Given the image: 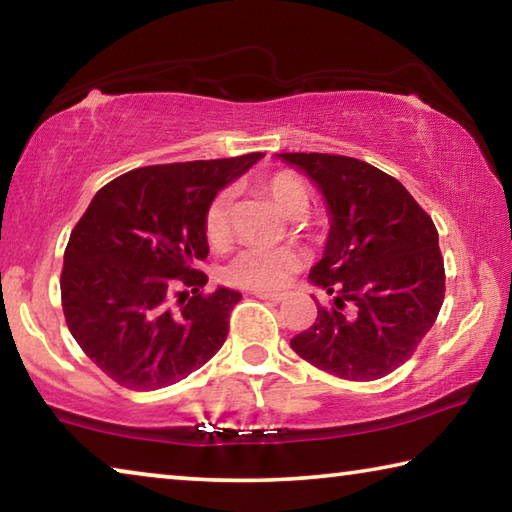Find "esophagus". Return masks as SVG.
<instances>
[{
	"mask_svg": "<svg viewBox=\"0 0 512 512\" xmlns=\"http://www.w3.org/2000/svg\"><path fill=\"white\" fill-rule=\"evenodd\" d=\"M255 296L259 300H266V302H282L284 300V293H264V291H257Z\"/></svg>",
	"mask_w": 512,
	"mask_h": 512,
	"instance_id": "obj_1",
	"label": "esophagus"
}]
</instances>
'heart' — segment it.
<instances>
[{
	"instance_id": "1",
	"label": "heart",
	"mask_w": 512,
	"mask_h": 512,
	"mask_svg": "<svg viewBox=\"0 0 512 512\" xmlns=\"http://www.w3.org/2000/svg\"><path fill=\"white\" fill-rule=\"evenodd\" d=\"M262 189L273 198L284 214L298 216L307 210L309 192L302 180L291 171H277L262 180ZM232 194L221 189L210 198L203 214V232L207 244L223 248L230 239ZM302 253L296 248H248L225 266V280L232 287L250 291H277L298 273Z\"/></svg>"
}]
</instances>
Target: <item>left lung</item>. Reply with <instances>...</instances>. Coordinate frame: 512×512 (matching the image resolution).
<instances>
[{
    "mask_svg": "<svg viewBox=\"0 0 512 512\" xmlns=\"http://www.w3.org/2000/svg\"><path fill=\"white\" fill-rule=\"evenodd\" d=\"M323 192L332 228L309 280L334 300L291 339L311 366L350 381L386 377L413 357L445 300L438 230L406 187L372 164L280 153Z\"/></svg>",
    "mask_w": 512,
    "mask_h": 512,
    "instance_id": "left-lung-1",
    "label": "left lung"
}]
</instances>
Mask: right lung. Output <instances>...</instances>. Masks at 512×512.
<instances>
[{"label":"right lung","instance_id":"1","mask_svg":"<svg viewBox=\"0 0 512 512\" xmlns=\"http://www.w3.org/2000/svg\"><path fill=\"white\" fill-rule=\"evenodd\" d=\"M264 153L151 164L103 185L74 225L60 273L67 327L131 391H158L205 366L228 339L239 291L203 293V214Z\"/></svg>","mask_w":512,"mask_h":512}]
</instances>
